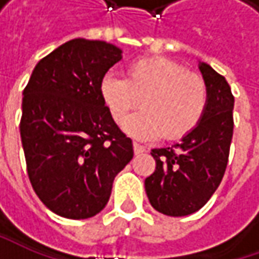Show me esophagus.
Listing matches in <instances>:
<instances>
[{
    "label": "esophagus",
    "instance_id": "1",
    "mask_svg": "<svg viewBox=\"0 0 259 259\" xmlns=\"http://www.w3.org/2000/svg\"><path fill=\"white\" fill-rule=\"evenodd\" d=\"M133 147H134V153H135V155L143 154V153H144V151H145V147H144V145L138 144V143H134V144H133Z\"/></svg>",
    "mask_w": 259,
    "mask_h": 259
}]
</instances>
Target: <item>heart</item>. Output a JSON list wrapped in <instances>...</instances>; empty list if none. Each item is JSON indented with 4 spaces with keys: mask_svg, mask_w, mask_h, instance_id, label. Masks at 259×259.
I'll return each instance as SVG.
<instances>
[{
    "mask_svg": "<svg viewBox=\"0 0 259 259\" xmlns=\"http://www.w3.org/2000/svg\"><path fill=\"white\" fill-rule=\"evenodd\" d=\"M101 95L116 122L143 104L144 109L122 126L126 134L144 141L163 135L179 140L192 133L203 118L209 98L202 76L167 57L135 62L128 67L126 79L106 75Z\"/></svg>",
    "mask_w": 259,
    "mask_h": 259,
    "instance_id": "1",
    "label": "heart"
}]
</instances>
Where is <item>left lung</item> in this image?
Here are the masks:
<instances>
[{
    "label": "left lung",
    "instance_id": "left-lung-1",
    "mask_svg": "<svg viewBox=\"0 0 259 259\" xmlns=\"http://www.w3.org/2000/svg\"><path fill=\"white\" fill-rule=\"evenodd\" d=\"M207 86L203 118L179 144L154 148L155 170L145 192L155 210L187 216L202 209L224 179L234 135V95L224 76L206 63L199 66Z\"/></svg>",
    "mask_w": 259,
    "mask_h": 259
}]
</instances>
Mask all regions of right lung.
I'll list each match as a JSON object with an SVG mask.
<instances>
[{
  "label": "right lung",
  "mask_w": 259,
  "mask_h": 259,
  "mask_svg": "<svg viewBox=\"0 0 259 259\" xmlns=\"http://www.w3.org/2000/svg\"><path fill=\"white\" fill-rule=\"evenodd\" d=\"M122 50L73 38L43 57L23 92L20 134L30 183L56 214L88 219L108 203L116 174L134 155L101 95Z\"/></svg>",
  "instance_id": "right-lung-1"
}]
</instances>
